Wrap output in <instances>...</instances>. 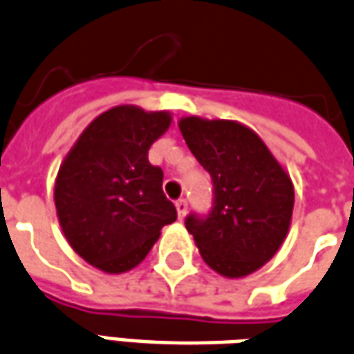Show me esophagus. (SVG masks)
Listing matches in <instances>:
<instances>
[{
    "instance_id": "obj_1",
    "label": "esophagus",
    "mask_w": 354,
    "mask_h": 354,
    "mask_svg": "<svg viewBox=\"0 0 354 354\" xmlns=\"http://www.w3.org/2000/svg\"><path fill=\"white\" fill-rule=\"evenodd\" d=\"M174 205H176L178 218L182 220L185 216V212H187V201H185V199H178V201L174 203Z\"/></svg>"
}]
</instances>
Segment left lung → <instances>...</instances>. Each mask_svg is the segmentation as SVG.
Wrapping results in <instances>:
<instances>
[{"instance_id": "1", "label": "left lung", "mask_w": 354, "mask_h": 354, "mask_svg": "<svg viewBox=\"0 0 354 354\" xmlns=\"http://www.w3.org/2000/svg\"><path fill=\"white\" fill-rule=\"evenodd\" d=\"M178 126L214 185L211 214H189L185 228L212 270L245 278L268 263L288 236L293 182L249 126L201 117L180 118Z\"/></svg>"}]
</instances>
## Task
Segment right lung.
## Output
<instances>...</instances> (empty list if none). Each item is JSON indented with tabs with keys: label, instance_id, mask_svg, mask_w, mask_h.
I'll use <instances>...</instances> for the list:
<instances>
[{
	"label": "right lung",
	"instance_id": "add662e5",
	"mask_svg": "<svg viewBox=\"0 0 354 354\" xmlns=\"http://www.w3.org/2000/svg\"><path fill=\"white\" fill-rule=\"evenodd\" d=\"M169 111L118 105L86 126L55 178V209L74 253L101 272L142 263L160 230L176 220L162 170L147 153L169 130Z\"/></svg>",
	"mask_w": 354,
	"mask_h": 354
}]
</instances>
